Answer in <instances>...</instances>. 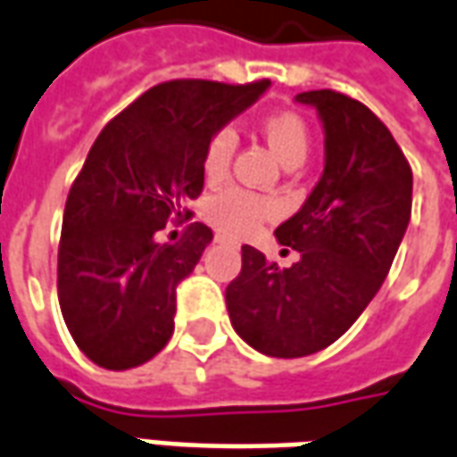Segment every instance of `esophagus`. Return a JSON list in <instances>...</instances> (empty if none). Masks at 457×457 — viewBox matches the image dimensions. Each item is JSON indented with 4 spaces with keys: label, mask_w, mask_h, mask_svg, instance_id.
Returning a JSON list of instances; mask_svg holds the SVG:
<instances>
[{
    "label": "esophagus",
    "mask_w": 457,
    "mask_h": 457,
    "mask_svg": "<svg viewBox=\"0 0 457 457\" xmlns=\"http://www.w3.org/2000/svg\"><path fill=\"white\" fill-rule=\"evenodd\" d=\"M216 241H219V244H223V241H226V236H216Z\"/></svg>",
    "instance_id": "1"
}]
</instances>
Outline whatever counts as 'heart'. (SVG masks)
Masks as SVG:
<instances>
[{
	"label": "heart",
	"mask_w": 457,
	"mask_h": 457,
	"mask_svg": "<svg viewBox=\"0 0 457 457\" xmlns=\"http://www.w3.org/2000/svg\"><path fill=\"white\" fill-rule=\"evenodd\" d=\"M261 134L269 141L273 154L281 159L283 166L288 163H303L308 156V146H311V134H308V124L294 112H276L269 114L261 121ZM236 137L234 127H221L213 131V137L206 144L204 151V176L206 181H219L226 176L231 159H234ZM206 213H209L211 223L216 228H221L223 234L231 236H246L251 234L261 221L270 219L276 213L273 201L259 194H251L244 188H226L221 194L209 198L206 204Z\"/></svg>",
	"instance_id": "heart-1"
}]
</instances>
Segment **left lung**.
Listing matches in <instances>:
<instances>
[{"label":"left lung","mask_w":457,"mask_h":457,"mask_svg":"<svg viewBox=\"0 0 457 457\" xmlns=\"http://www.w3.org/2000/svg\"><path fill=\"white\" fill-rule=\"evenodd\" d=\"M326 131V166L301 211L276 228L301 261L291 269L244 246L226 288L231 326L259 353L301 358L338 341L378 294L413 206V171L366 104L341 91H303Z\"/></svg>","instance_id":"left-lung-1"}]
</instances>
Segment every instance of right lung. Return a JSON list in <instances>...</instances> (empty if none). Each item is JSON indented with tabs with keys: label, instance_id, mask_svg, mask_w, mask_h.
Instances as JSON below:
<instances>
[{
	"label": "right lung",
	"instance_id": "add662e5",
	"mask_svg": "<svg viewBox=\"0 0 457 457\" xmlns=\"http://www.w3.org/2000/svg\"><path fill=\"white\" fill-rule=\"evenodd\" d=\"M269 84L163 81L96 137L66 196L56 263L66 328L96 366L137 368L169 343L176 286L213 234L198 221L176 244H159L156 234L166 221L191 219L187 204L204 188L209 138Z\"/></svg>",
	"mask_w": 457,
	"mask_h": 457
}]
</instances>
